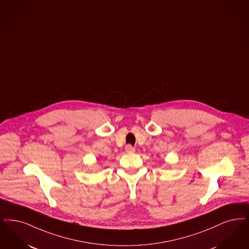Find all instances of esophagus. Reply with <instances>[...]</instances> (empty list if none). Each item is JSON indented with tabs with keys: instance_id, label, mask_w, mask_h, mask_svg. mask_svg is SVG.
I'll list each match as a JSON object with an SVG mask.
<instances>
[{
	"instance_id": "obj_1",
	"label": "esophagus",
	"mask_w": 249,
	"mask_h": 249,
	"mask_svg": "<svg viewBox=\"0 0 249 249\" xmlns=\"http://www.w3.org/2000/svg\"><path fill=\"white\" fill-rule=\"evenodd\" d=\"M125 150H126V152L127 153H133L135 149H134V147H132L130 144H128V145H126V147H125Z\"/></svg>"
}]
</instances>
